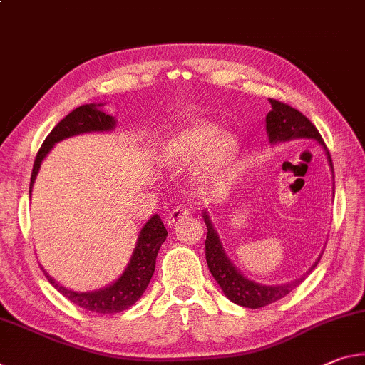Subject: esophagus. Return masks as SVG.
<instances>
[{"label":"esophagus","instance_id":"34e87169","mask_svg":"<svg viewBox=\"0 0 365 365\" xmlns=\"http://www.w3.org/2000/svg\"><path fill=\"white\" fill-rule=\"evenodd\" d=\"M188 210H185V207H175V210H173L169 216L165 217V222H167V225H169V227H173V225H175L178 221H180V219H185L188 216Z\"/></svg>","mask_w":365,"mask_h":365}]
</instances>
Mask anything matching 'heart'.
<instances>
[{
	"mask_svg": "<svg viewBox=\"0 0 365 365\" xmlns=\"http://www.w3.org/2000/svg\"><path fill=\"white\" fill-rule=\"evenodd\" d=\"M240 153L234 133L221 131V126L207 120L193 121L173 133L164 148L165 164L172 169L187 170L203 162L201 185L222 182L229 175Z\"/></svg>",
	"mask_w": 365,
	"mask_h": 365,
	"instance_id": "heart-1",
	"label": "heart"
}]
</instances>
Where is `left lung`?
<instances>
[{
  "instance_id": "obj_1",
  "label": "left lung",
  "mask_w": 365,
  "mask_h": 365,
  "mask_svg": "<svg viewBox=\"0 0 365 365\" xmlns=\"http://www.w3.org/2000/svg\"><path fill=\"white\" fill-rule=\"evenodd\" d=\"M269 102H271V112L266 115L264 123H266V135H268L271 146H274V144H279V143L292 141V140L317 141L322 146L323 151H325L329 170H331L333 196H334V175H333L331 155H329L325 143L322 140L320 133H318L314 123H312L305 115L300 113L299 110L273 99H269ZM201 216H203V221L207 229L205 247H206V263L210 266L211 274L214 279H216L217 284L221 286L224 296L227 297L230 302L242 305V307L259 309V307H264V305L273 304L282 297H286L289 292H292L294 289L300 284V282H304L305 277L315 269V266L322 258L323 252L318 255L315 263L312 264L302 276L296 277L294 281L284 282V284L268 286V284H263V282H257L242 273V271L232 263V259L229 258L227 253H225L221 237L217 234V229L214 227V222L207 210H203Z\"/></svg>"
}]
</instances>
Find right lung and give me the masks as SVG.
Here are the masks:
<instances>
[{
    "mask_svg": "<svg viewBox=\"0 0 365 365\" xmlns=\"http://www.w3.org/2000/svg\"><path fill=\"white\" fill-rule=\"evenodd\" d=\"M102 107L103 103H86V106L74 108L45 138L36 162H34L29 198L32 195V187L36 183L42 162L50 154L51 149L55 148L56 143L78 135H86V133H110L117 128V120L112 115H108ZM167 229L164 227V222H162L159 214H154L138 234L136 245L133 248L130 262L123 269V273L113 282H110L108 286L96 289V291H73V289H68L55 281L43 269V266L42 269L50 284L66 299L71 300L73 304L86 310L96 312V314H118V312H123L130 309L133 304H136V300H140L144 291L148 289L149 281L154 274L155 258H158L160 245L164 244Z\"/></svg>",
    "mask_w": 365,
    "mask_h": 365,
    "instance_id": "add662e5",
    "label": "right lung"
}]
</instances>
